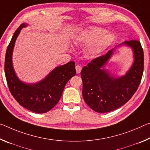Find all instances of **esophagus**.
I'll return each instance as SVG.
<instances>
[{"label":"esophagus","mask_w":150,"mask_h":150,"mask_svg":"<svg viewBox=\"0 0 150 150\" xmlns=\"http://www.w3.org/2000/svg\"><path fill=\"white\" fill-rule=\"evenodd\" d=\"M75 69H76V72H77V73H79L81 72V69H82L81 66H80L79 65H77L75 67Z\"/></svg>","instance_id":"1"}]
</instances>
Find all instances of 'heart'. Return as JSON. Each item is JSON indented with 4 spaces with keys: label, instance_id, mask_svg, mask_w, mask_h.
Returning <instances> with one entry per match:
<instances>
[{
    "label": "heart",
    "instance_id": "obj_1",
    "mask_svg": "<svg viewBox=\"0 0 150 150\" xmlns=\"http://www.w3.org/2000/svg\"><path fill=\"white\" fill-rule=\"evenodd\" d=\"M114 36L111 33L106 32L103 28L91 27L85 30L76 39V43L90 45L88 53L91 56L97 57L105 51L111 44Z\"/></svg>",
    "mask_w": 150,
    "mask_h": 150
}]
</instances>
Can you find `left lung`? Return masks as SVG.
<instances>
[{
	"label": "left lung",
	"mask_w": 150,
	"mask_h": 150,
	"mask_svg": "<svg viewBox=\"0 0 150 150\" xmlns=\"http://www.w3.org/2000/svg\"><path fill=\"white\" fill-rule=\"evenodd\" d=\"M120 45L131 47L134 53V64L126 75L115 79L101 69L112 55L113 50L93 59L81 71L83 97L96 112H109L124 105L134 96L141 82L144 57L140 41L130 40Z\"/></svg>",
	"instance_id": "left-lung-1"
}]
</instances>
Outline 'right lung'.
Here are the masks:
<instances>
[{
	"label": "right lung",
	"instance_id": "obj_1",
	"mask_svg": "<svg viewBox=\"0 0 150 150\" xmlns=\"http://www.w3.org/2000/svg\"><path fill=\"white\" fill-rule=\"evenodd\" d=\"M25 27L26 24H21L8 45L4 61V73L9 91L15 100L28 110L44 113L57 104L67 83L75 75V62L71 61L57 67L45 79L36 84H25L21 81L13 69L12 54L16 38L21 30Z\"/></svg>",
	"mask_w": 150,
	"mask_h": 150
}]
</instances>
